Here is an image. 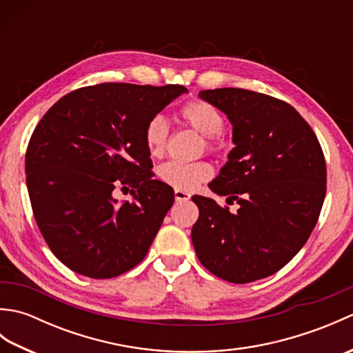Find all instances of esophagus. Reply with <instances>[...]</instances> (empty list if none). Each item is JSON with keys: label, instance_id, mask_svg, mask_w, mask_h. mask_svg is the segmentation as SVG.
<instances>
[{"label": "esophagus", "instance_id": "1", "mask_svg": "<svg viewBox=\"0 0 353 353\" xmlns=\"http://www.w3.org/2000/svg\"><path fill=\"white\" fill-rule=\"evenodd\" d=\"M174 199H176V201H188L191 199V194L186 191H182V190H176Z\"/></svg>", "mask_w": 353, "mask_h": 353}]
</instances>
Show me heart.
Segmentation results:
<instances>
[{
  "label": "heart",
  "mask_w": 353,
  "mask_h": 353,
  "mask_svg": "<svg viewBox=\"0 0 353 353\" xmlns=\"http://www.w3.org/2000/svg\"><path fill=\"white\" fill-rule=\"evenodd\" d=\"M179 118L191 129L199 132L201 137H205L206 147L209 150L216 148L221 142V130L224 127V119L220 110L214 108L212 104L201 100H194L183 104L179 110ZM168 139V123L163 117L157 115L150 119L144 130V141L148 153L153 157H159L165 152ZM212 176V167L208 162H194V163H182L171 161L162 163L157 168V177L163 183L172 186L174 190L191 191L194 188L208 181Z\"/></svg>",
  "instance_id": "obj_1"
}]
</instances>
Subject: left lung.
Segmentation results:
<instances>
[{"label": "left lung", "instance_id": "1", "mask_svg": "<svg viewBox=\"0 0 353 353\" xmlns=\"http://www.w3.org/2000/svg\"><path fill=\"white\" fill-rule=\"evenodd\" d=\"M232 124L234 148L209 183L239 209L192 196L191 239L209 272L234 283L272 276L308 241L326 196V163L310 124L288 103L238 88L200 91Z\"/></svg>", "mask_w": 353, "mask_h": 353}]
</instances>
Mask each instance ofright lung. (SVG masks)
I'll use <instances>...</instances> for the list:
<instances>
[{
	"label": "right lung",
	"mask_w": 353,
	"mask_h": 353,
	"mask_svg": "<svg viewBox=\"0 0 353 353\" xmlns=\"http://www.w3.org/2000/svg\"><path fill=\"white\" fill-rule=\"evenodd\" d=\"M186 92L181 85L80 88L37 124L26 153L28 196L43 239L72 272L109 279L145 258L174 191L153 179L144 130ZM117 185L132 188L134 200L118 202Z\"/></svg>",
	"instance_id": "1"
}]
</instances>
